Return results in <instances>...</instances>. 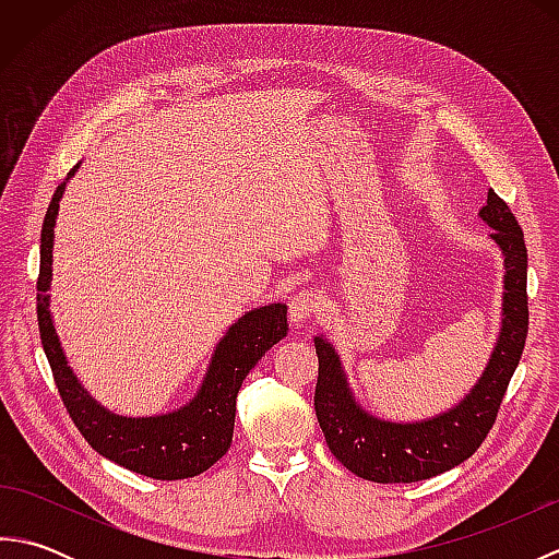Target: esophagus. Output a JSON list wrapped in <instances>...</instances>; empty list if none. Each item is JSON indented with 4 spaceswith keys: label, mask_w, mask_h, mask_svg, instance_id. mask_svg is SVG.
I'll list each match as a JSON object with an SVG mask.
<instances>
[{
    "label": "esophagus",
    "mask_w": 559,
    "mask_h": 559,
    "mask_svg": "<svg viewBox=\"0 0 559 559\" xmlns=\"http://www.w3.org/2000/svg\"><path fill=\"white\" fill-rule=\"evenodd\" d=\"M322 312V298L314 290H298L290 300V324L305 326Z\"/></svg>",
    "instance_id": "esophagus-1"
}]
</instances>
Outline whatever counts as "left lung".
Returning a JSON list of instances; mask_svg holds the SVG:
<instances>
[{
    "instance_id": "1",
    "label": "left lung",
    "mask_w": 559,
    "mask_h": 559,
    "mask_svg": "<svg viewBox=\"0 0 559 559\" xmlns=\"http://www.w3.org/2000/svg\"><path fill=\"white\" fill-rule=\"evenodd\" d=\"M478 218L492 228L490 240L504 259L502 322L483 374L454 406L411 423L379 418L355 399L334 343L322 334L314 336L317 420L331 454L358 478L372 483L427 480L473 456L490 432L526 343L528 254L514 213L492 189Z\"/></svg>"
}]
</instances>
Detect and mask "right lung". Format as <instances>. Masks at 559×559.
I'll use <instances>...</instances> for the list:
<instances>
[{"label": "right lung", "instance_id": "add662e5", "mask_svg": "<svg viewBox=\"0 0 559 559\" xmlns=\"http://www.w3.org/2000/svg\"><path fill=\"white\" fill-rule=\"evenodd\" d=\"M76 163L47 206L40 233L38 326L47 362L52 367L71 420L83 439L120 466L156 480H182L211 468L233 442L235 399L249 370L288 334V305L271 302L245 312L228 326L211 353L206 374L185 406L158 415H120L93 399L69 360L55 331L50 310L55 225L64 189L79 170Z\"/></svg>", "mask_w": 559, "mask_h": 559}]
</instances>
